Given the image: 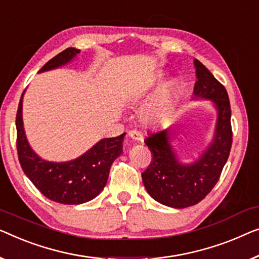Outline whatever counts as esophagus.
<instances>
[{
  "label": "esophagus",
  "instance_id": "1",
  "mask_svg": "<svg viewBox=\"0 0 259 259\" xmlns=\"http://www.w3.org/2000/svg\"><path fill=\"white\" fill-rule=\"evenodd\" d=\"M127 134H128V137L134 141L141 142L142 140H144V136H142V133L139 132V131H137V130H131L127 132Z\"/></svg>",
  "mask_w": 259,
  "mask_h": 259
}]
</instances>
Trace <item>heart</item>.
<instances>
[{"label": "heart", "mask_w": 259, "mask_h": 259, "mask_svg": "<svg viewBox=\"0 0 259 259\" xmlns=\"http://www.w3.org/2000/svg\"><path fill=\"white\" fill-rule=\"evenodd\" d=\"M164 74L159 73L156 74L154 84L161 85L164 81ZM178 83L176 81H171L168 85L161 90L152 103H149L146 108L142 112V120L147 125H155V123L162 121L164 118L167 117L168 112L170 110V105L173 103L174 96L176 91H178Z\"/></svg>", "instance_id": "heart-1"}]
</instances>
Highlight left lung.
<instances>
[{
  "instance_id": "1",
  "label": "left lung",
  "mask_w": 259,
  "mask_h": 259,
  "mask_svg": "<svg viewBox=\"0 0 259 259\" xmlns=\"http://www.w3.org/2000/svg\"><path fill=\"white\" fill-rule=\"evenodd\" d=\"M197 81L193 99L210 100L217 111L213 138L194 162L179 160L171 145L170 128L149 133L145 139L152 153V161L141 174L147 193L159 203L182 209L203 200L219 181L229 157L232 131L229 97L224 86L200 61L194 59Z\"/></svg>"
}]
</instances>
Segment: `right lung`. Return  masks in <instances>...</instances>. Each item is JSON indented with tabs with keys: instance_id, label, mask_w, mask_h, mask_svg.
Wrapping results in <instances>:
<instances>
[{
	"instance_id": "add662e5",
	"label": "right lung",
	"mask_w": 259,
	"mask_h": 259,
	"mask_svg": "<svg viewBox=\"0 0 259 259\" xmlns=\"http://www.w3.org/2000/svg\"><path fill=\"white\" fill-rule=\"evenodd\" d=\"M80 50L67 48L50 59L38 72H46L67 64ZM23 95L16 114L17 153L21 167L33 186L49 200L62 204H81L98 196L106 186L110 168L122 153L126 133L115 138H105L88 152L65 162L42 159L30 147L24 132L22 107Z\"/></svg>"
}]
</instances>
